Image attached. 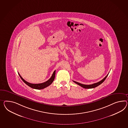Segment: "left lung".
Masks as SVG:
<instances>
[{
  "mask_svg": "<svg viewBox=\"0 0 128 128\" xmlns=\"http://www.w3.org/2000/svg\"><path fill=\"white\" fill-rule=\"evenodd\" d=\"M108 74H107V75L106 76H105V78H104L102 79V80H101L100 81L98 82H96V83H95V84H90V85H86V84H80V83L78 82H76V81H73V82H74L76 83V84H78V85H79V86H81V87H82V88H95V87H96L98 86H99V85H100L101 84H102L103 82H104V80H105V79H106V78L107 77V76H108Z\"/></svg>",
  "mask_w": 128,
  "mask_h": 128,
  "instance_id": "8db88e82",
  "label": "left lung"
}]
</instances>
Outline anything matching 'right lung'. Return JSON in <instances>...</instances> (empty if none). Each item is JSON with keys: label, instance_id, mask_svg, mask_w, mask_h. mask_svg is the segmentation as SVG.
Segmentation results:
<instances>
[{"label": "right lung", "instance_id": "right-lung-1", "mask_svg": "<svg viewBox=\"0 0 128 128\" xmlns=\"http://www.w3.org/2000/svg\"><path fill=\"white\" fill-rule=\"evenodd\" d=\"M55 73H56V70H55L53 73L52 75V76L51 78L46 82H44L43 83L41 84H31L29 82H27L26 80H24V79L22 78V77L20 76V74L18 73V75L20 76V78L23 80V82H24L28 86H29L30 87L32 88H34V89H36V90H41L43 88H45L48 86H49L50 84H52V82H53L55 77Z\"/></svg>", "mask_w": 128, "mask_h": 128}]
</instances>
